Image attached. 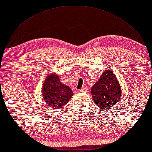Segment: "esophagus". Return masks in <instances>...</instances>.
<instances>
[{
    "label": "esophagus",
    "mask_w": 152,
    "mask_h": 152,
    "mask_svg": "<svg viewBox=\"0 0 152 152\" xmlns=\"http://www.w3.org/2000/svg\"><path fill=\"white\" fill-rule=\"evenodd\" d=\"M86 91H87V88L86 87L82 88L80 90V92H86Z\"/></svg>",
    "instance_id": "obj_1"
}]
</instances>
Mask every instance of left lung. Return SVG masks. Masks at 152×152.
I'll list each match as a JSON object with an SVG mask.
<instances>
[{
  "label": "left lung",
  "instance_id": "left-lung-1",
  "mask_svg": "<svg viewBox=\"0 0 152 152\" xmlns=\"http://www.w3.org/2000/svg\"><path fill=\"white\" fill-rule=\"evenodd\" d=\"M91 94L94 102L102 111H107L119 102L122 96L121 86L112 71L108 69L104 70L91 88Z\"/></svg>",
  "mask_w": 152,
  "mask_h": 152
}]
</instances>
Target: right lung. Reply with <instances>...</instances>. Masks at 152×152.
<instances>
[{
  "instance_id": "obj_1",
  "label": "right lung",
  "mask_w": 152,
  "mask_h": 152,
  "mask_svg": "<svg viewBox=\"0 0 152 152\" xmlns=\"http://www.w3.org/2000/svg\"><path fill=\"white\" fill-rule=\"evenodd\" d=\"M44 100L54 109L63 107L74 95L70 88L63 84L56 73L46 76L42 88Z\"/></svg>"
}]
</instances>
